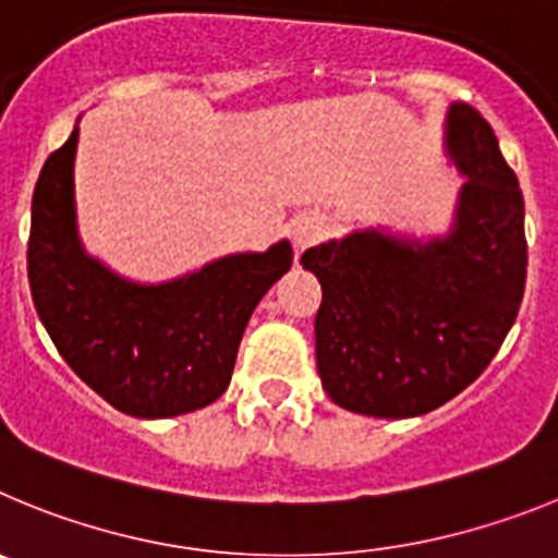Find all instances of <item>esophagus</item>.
Masks as SVG:
<instances>
[{
  "instance_id": "esophagus-1",
  "label": "esophagus",
  "mask_w": 558,
  "mask_h": 558,
  "mask_svg": "<svg viewBox=\"0 0 558 558\" xmlns=\"http://www.w3.org/2000/svg\"><path fill=\"white\" fill-rule=\"evenodd\" d=\"M324 234V218L322 215H315V211H310V215H302V218H295L293 223V243L295 248L304 251L310 248V245L318 240V236Z\"/></svg>"
}]
</instances>
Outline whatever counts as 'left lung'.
I'll return each instance as SVG.
<instances>
[{
    "instance_id": "1",
    "label": "left lung",
    "mask_w": 558,
    "mask_h": 558,
    "mask_svg": "<svg viewBox=\"0 0 558 558\" xmlns=\"http://www.w3.org/2000/svg\"><path fill=\"white\" fill-rule=\"evenodd\" d=\"M447 159L463 175L447 234L354 229L307 248L322 282L315 363L335 405L411 418L450 402L489 366L520 313L525 204L492 125L452 102Z\"/></svg>"
}]
</instances>
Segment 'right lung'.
<instances>
[{
	"mask_svg": "<svg viewBox=\"0 0 558 558\" xmlns=\"http://www.w3.org/2000/svg\"><path fill=\"white\" fill-rule=\"evenodd\" d=\"M77 136L75 125L33 192L27 276L38 318L69 368L117 411L167 418L211 405L229 388L251 313L290 270L293 248L279 240L226 254L159 284L120 276L81 240Z\"/></svg>",
	"mask_w": 558,
	"mask_h": 558,
	"instance_id": "right-lung-1",
	"label": "right lung"
}]
</instances>
